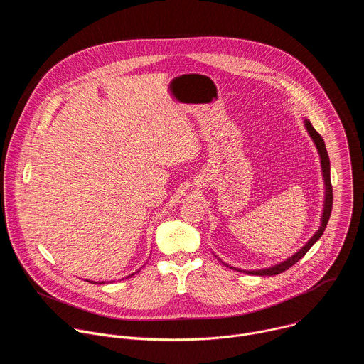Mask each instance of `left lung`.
I'll return each mask as SVG.
<instances>
[{"instance_id": "8db88e82", "label": "left lung", "mask_w": 364, "mask_h": 364, "mask_svg": "<svg viewBox=\"0 0 364 364\" xmlns=\"http://www.w3.org/2000/svg\"><path fill=\"white\" fill-rule=\"evenodd\" d=\"M304 125L309 134V136L313 138L317 149H318V154H320V159H321V170H323V177H324V184H326V197H324V210H323V219H321V225H320V229L314 233V236L311 237L295 255H292L291 257L285 259L284 262L278 264V265H274L271 268H265V269H259V271H243L249 275H259V277H264V275H278V274H282L284 271L289 269L292 265H295L299 259L309 250V247L313 246L324 233L326 228H327V223H328V219H330V215H331V209H333V186H331V180H330V159H328V154H327V148H326V144H324V139L321 138V135L314 129V127L311 125V122L308 119L304 121ZM226 265V264H225ZM229 267V265H226ZM232 268V267H230ZM232 269H236V271H240L237 268H232ZM242 272V271H240Z\"/></svg>"}]
</instances>
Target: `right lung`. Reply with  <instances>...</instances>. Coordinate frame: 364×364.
<instances>
[{
    "instance_id": "obj_1",
    "label": "right lung",
    "mask_w": 364,
    "mask_h": 364,
    "mask_svg": "<svg viewBox=\"0 0 364 364\" xmlns=\"http://www.w3.org/2000/svg\"><path fill=\"white\" fill-rule=\"evenodd\" d=\"M134 275V274H132ZM87 282H92V284H97V282H93V281H87ZM99 284H105V282H99Z\"/></svg>"
}]
</instances>
